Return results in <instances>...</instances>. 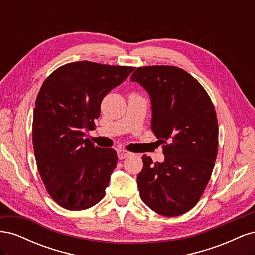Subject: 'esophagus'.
Wrapping results in <instances>:
<instances>
[{
    "mask_svg": "<svg viewBox=\"0 0 255 255\" xmlns=\"http://www.w3.org/2000/svg\"><path fill=\"white\" fill-rule=\"evenodd\" d=\"M130 154H132V153H129V152L126 151V150H122V149H119V150H117V155H118V158H119V159H123V158H126V157L129 156Z\"/></svg>",
    "mask_w": 255,
    "mask_h": 255,
    "instance_id": "esophagus-1",
    "label": "esophagus"
}]
</instances>
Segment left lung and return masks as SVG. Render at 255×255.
<instances>
[{
    "mask_svg": "<svg viewBox=\"0 0 255 255\" xmlns=\"http://www.w3.org/2000/svg\"><path fill=\"white\" fill-rule=\"evenodd\" d=\"M151 99V129L163 144V163L143 155L140 198L167 217L188 212L210 181L218 151V122L207 92L173 66L139 67L130 76Z\"/></svg>",
    "mask_w": 255,
    "mask_h": 255,
    "instance_id": "left-lung-1",
    "label": "left lung"
}]
</instances>
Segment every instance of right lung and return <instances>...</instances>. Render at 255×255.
Masks as SVG:
<instances>
[{"mask_svg":"<svg viewBox=\"0 0 255 255\" xmlns=\"http://www.w3.org/2000/svg\"><path fill=\"white\" fill-rule=\"evenodd\" d=\"M134 69L75 61L56 69L38 92L33 120L38 171L66 210H86L105 196L117 153L96 146L85 132L94 129L103 98Z\"/></svg>","mask_w":255,"mask_h":255,"instance_id":"add662e5","label":"right lung"}]
</instances>
